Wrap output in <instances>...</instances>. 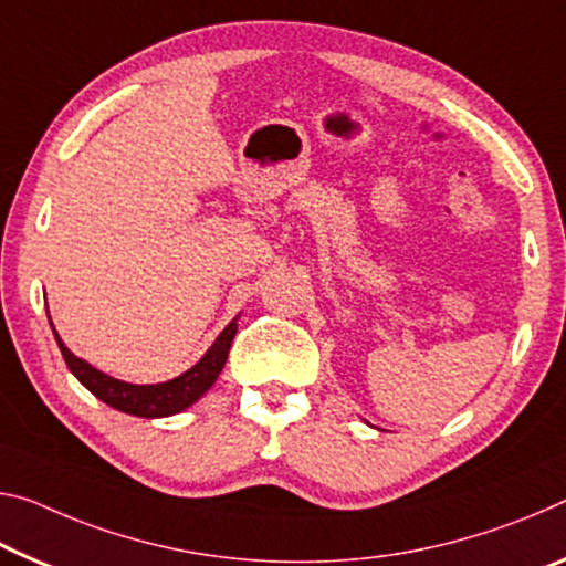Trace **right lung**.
<instances>
[{
	"label": "right lung",
	"instance_id": "add662e5",
	"mask_svg": "<svg viewBox=\"0 0 566 566\" xmlns=\"http://www.w3.org/2000/svg\"><path fill=\"white\" fill-rule=\"evenodd\" d=\"M237 319L234 317L223 327L221 335L213 339V345L206 349L203 357L193 367H188L186 373L178 375L174 380L166 382H156V385H136V382H125L113 378L97 367L90 365L83 357H77L75 353H70V347L62 343L57 329L50 327L55 332V339L60 345V353L65 357V363L70 367V373L85 385V388L93 392L97 400H103L105 406H111L120 412H128V416H138V418H168L176 416L186 408H191L196 400L203 398L206 392L211 390V385L217 382V378L227 365L229 349H231V339L237 335Z\"/></svg>",
	"mask_w": 566,
	"mask_h": 566
}]
</instances>
